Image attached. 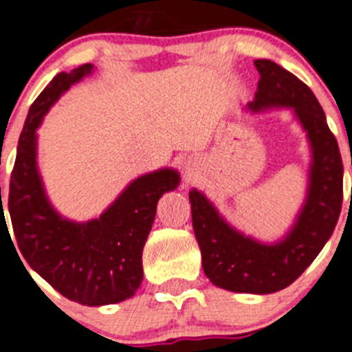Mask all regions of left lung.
<instances>
[{"instance_id": "8db88e82", "label": "left lung", "mask_w": 352, "mask_h": 352, "mask_svg": "<svg viewBox=\"0 0 352 352\" xmlns=\"http://www.w3.org/2000/svg\"><path fill=\"white\" fill-rule=\"evenodd\" d=\"M254 66L258 91L247 109H293L307 131L312 163L305 204L283 240L261 243L230 226L198 189L189 191V201L201 267L210 283L235 293L268 294L294 283L333 233L342 208L344 164L314 93L270 59H256Z\"/></svg>"}]
</instances>
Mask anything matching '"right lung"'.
I'll return each instance as SVG.
<instances>
[{"label": "right lung", "instance_id": "obj_1", "mask_svg": "<svg viewBox=\"0 0 352 352\" xmlns=\"http://www.w3.org/2000/svg\"><path fill=\"white\" fill-rule=\"evenodd\" d=\"M91 72L93 65H82L56 75L31 105L12 170L8 212L14 239L28 265L72 302L98 307L137 293L144 278L142 251L157 201L179 186L180 175L163 168L138 177L100 217L87 223H75L54 210L38 172L36 129L58 98ZM1 215V231H8L3 201Z\"/></svg>", "mask_w": 352, "mask_h": 352}]
</instances>
